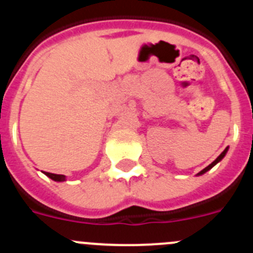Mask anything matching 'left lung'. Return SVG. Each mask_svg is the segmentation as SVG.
Here are the masks:
<instances>
[{
  "mask_svg": "<svg viewBox=\"0 0 253 253\" xmlns=\"http://www.w3.org/2000/svg\"><path fill=\"white\" fill-rule=\"evenodd\" d=\"M227 151H229V147H226V148H225V151H224V152H222V153H221V154H220V156H219V157H217V158H216V159H215V161H214V162H212V163H211V164H209V166H208V167H207V168H204V169H203V170H202V171H199V173H198V174H197V175H202V174L207 173V171H208V170H210V169H211V168H212V167H214V166H215V164H217V163H219V162H220V161H221V159H222V158H224V157H225V154H226V153H227Z\"/></svg>",
  "mask_w": 253,
  "mask_h": 253,
  "instance_id": "1",
  "label": "left lung"
}]
</instances>
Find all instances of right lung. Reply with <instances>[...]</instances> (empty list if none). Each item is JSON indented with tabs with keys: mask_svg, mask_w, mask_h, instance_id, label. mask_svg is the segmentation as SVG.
I'll list each match as a JSON object with an SVG mask.
<instances>
[{
	"mask_svg": "<svg viewBox=\"0 0 253 253\" xmlns=\"http://www.w3.org/2000/svg\"><path fill=\"white\" fill-rule=\"evenodd\" d=\"M44 174H45L46 176H49L50 179H53L54 181H65L67 180L65 175H63V174H53V173H48V171H44Z\"/></svg>",
	"mask_w": 253,
	"mask_h": 253,
	"instance_id": "1",
	"label": "right lung"
}]
</instances>
